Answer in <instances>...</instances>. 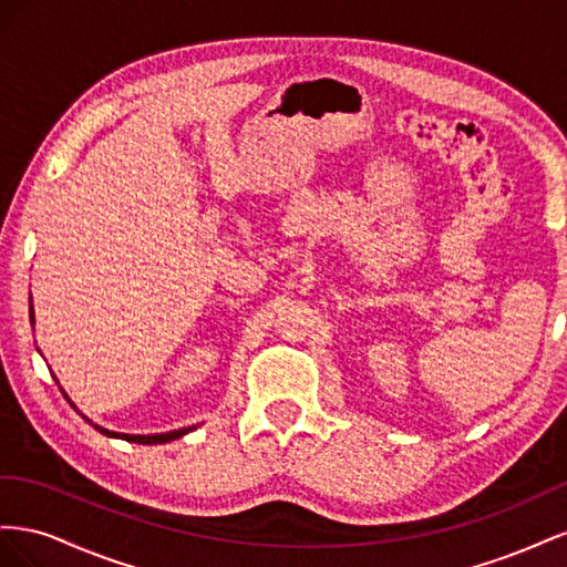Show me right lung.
<instances>
[{
  "instance_id": "1",
  "label": "right lung",
  "mask_w": 567,
  "mask_h": 567,
  "mask_svg": "<svg viewBox=\"0 0 567 567\" xmlns=\"http://www.w3.org/2000/svg\"><path fill=\"white\" fill-rule=\"evenodd\" d=\"M30 321L35 323V312H32V302H30ZM65 394V392H63ZM65 400H68V394H65ZM71 402V400H68ZM71 406L75 409V404L71 402ZM84 421H90L87 416L84 414H80ZM92 423V421H90ZM96 431L101 433V435H109V437H120V440H127V442H136V444H163V442H169V440H177V437H182V435H186V433H192V431H196V425H188V427H179V431H169V433H161V435H125V433H113V431H106V427H101V425H96V423H92Z\"/></svg>"
}]
</instances>
